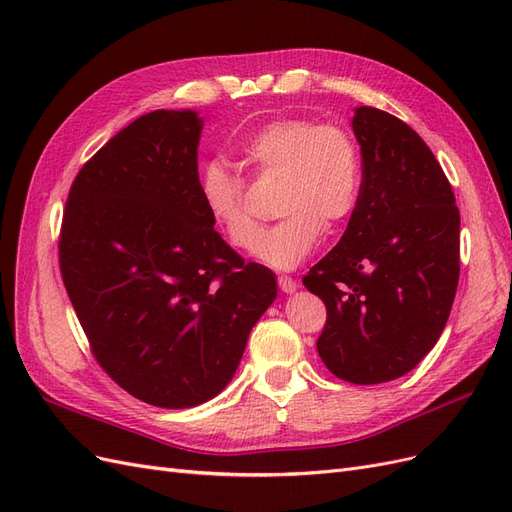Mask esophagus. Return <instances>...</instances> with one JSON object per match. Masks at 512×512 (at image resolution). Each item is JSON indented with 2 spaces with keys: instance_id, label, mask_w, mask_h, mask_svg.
Listing matches in <instances>:
<instances>
[{
  "instance_id": "obj_1",
  "label": "esophagus",
  "mask_w": 512,
  "mask_h": 512,
  "mask_svg": "<svg viewBox=\"0 0 512 512\" xmlns=\"http://www.w3.org/2000/svg\"><path fill=\"white\" fill-rule=\"evenodd\" d=\"M277 286H280V290L282 292H294L299 288V284L292 280V277H288V275H280L277 277Z\"/></svg>"
}]
</instances>
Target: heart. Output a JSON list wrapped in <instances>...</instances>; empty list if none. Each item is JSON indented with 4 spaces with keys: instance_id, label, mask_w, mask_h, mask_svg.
Returning <instances> with one entry per match:
<instances>
[{
    "instance_id": "obj_1",
    "label": "heart",
    "mask_w": 512,
    "mask_h": 512,
    "mask_svg": "<svg viewBox=\"0 0 512 512\" xmlns=\"http://www.w3.org/2000/svg\"><path fill=\"white\" fill-rule=\"evenodd\" d=\"M243 160L258 177L282 175L277 211L284 213L258 241L260 224L235 170L211 162L200 173V198L211 222L239 252L277 269L297 267L322 239L329 222H346L361 196V149L339 123L282 117L247 138Z\"/></svg>"
}]
</instances>
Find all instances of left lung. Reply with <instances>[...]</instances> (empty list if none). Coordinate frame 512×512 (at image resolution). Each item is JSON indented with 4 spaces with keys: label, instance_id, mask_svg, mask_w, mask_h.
Wrapping results in <instances>:
<instances>
[{
    "label": "left lung",
    "instance_id": "8db88e82",
    "mask_svg": "<svg viewBox=\"0 0 512 512\" xmlns=\"http://www.w3.org/2000/svg\"><path fill=\"white\" fill-rule=\"evenodd\" d=\"M361 196L333 250L303 284L327 322L316 348L331 374L380 384L436 346L459 282V209L440 162L408 123L356 108Z\"/></svg>",
    "mask_w": 512,
    "mask_h": 512
}]
</instances>
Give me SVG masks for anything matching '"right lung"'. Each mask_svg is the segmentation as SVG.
I'll use <instances>...</instances> for the list:
<instances>
[{
    "label": "right lung",
    "mask_w": 512,
    "mask_h": 512,
    "mask_svg": "<svg viewBox=\"0 0 512 512\" xmlns=\"http://www.w3.org/2000/svg\"><path fill=\"white\" fill-rule=\"evenodd\" d=\"M194 111L134 119L74 177L59 271L98 365L158 408H192L235 376L275 301L273 273L245 262L200 198Z\"/></svg>",
    "instance_id": "obj_1"
}]
</instances>
